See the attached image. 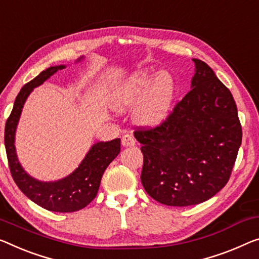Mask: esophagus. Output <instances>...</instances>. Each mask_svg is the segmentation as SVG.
<instances>
[{"mask_svg": "<svg viewBox=\"0 0 259 259\" xmlns=\"http://www.w3.org/2000/svg\"><path fill=\"white\" fill-rule=\"evenodd\" d=\"M122 144L123 146H134L136 144V141L131 135H124L122 138Z\"/></svg>", "mask_w": 259, "mask_h": 259, "instance_id": "obj_1", "label": "esophagus"}]
</instances>
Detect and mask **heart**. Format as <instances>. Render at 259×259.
Instances as JSON below:
<instances>
[{
    "label": "heart",
    "mask_w": 259,
    "mask_h": 259,
    "mask_svg": "<svg viewBox=\"0 0 259 259\" xmlns=\"http://www.w3.org/2000/svg\"><path fill=\"white\" fill-rule=\"evenodd\" d=\"M136 110V119L141 124L156 125L166 118L175 94V83L166 73L149 69L140 71L119 84L114 92V102L118 108L133 107L143 98Z\"/></svg>",
    "instance_id": "b5f03b06"
}]
</instances>
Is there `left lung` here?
<instances>
[{"instance_id":"1","label":"left lung","mask_w":259,"mask_h":259,"mask_svg":"<svg viewBox=\"0 0 259 259\" xmlns=\"http://www.w3.org/2000/svg\"><path fill=\"white\" fill-rule=\"evenodd\" d=\"M192 90L156 126H137L141 180L166 206L207 201L230 178L242 143V126L230 91L206 63L193 59Z\"/></svg>"}]
</instances>
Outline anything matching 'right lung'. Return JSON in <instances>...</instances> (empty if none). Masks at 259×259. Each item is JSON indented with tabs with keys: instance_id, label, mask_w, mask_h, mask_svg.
Listing matches in <instances>:
<instances>
[{
	"instance_id": "right-lung-1",
	"label": "right lung",
	"mask_w": 259,
	"mask_h": 259,
	"mask_svg": "<svg viewBox=\"0 0 259 259\" xmlns=\"http://www.w3.org/2000/svg\"><path fill=\"white\" fill-rule=\"evenodd\" d=\"M64 67L63 65L49 67L23 86L6 122L5 145L11 177L19 190L34 203L50 211L72 213L82 209L95 199L103 172L121 151V140L115 138L109 142L96 143L72 175L53 183H43L30 177L18 163L14 144L15 131L26 98L34 87Z\"/></svg>"
}]
</instances>
